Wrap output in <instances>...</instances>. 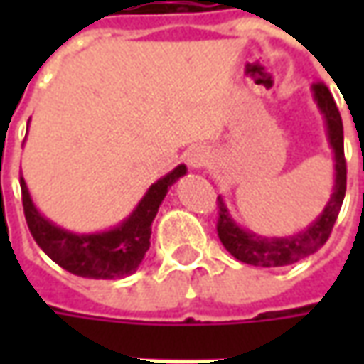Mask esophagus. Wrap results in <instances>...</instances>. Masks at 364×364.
I'll return each instance as SVG.
<instances>
[{"mask_svg": "<svg viewBox=\"0 0 364 364\" xmlns=\"http://www.w3.org/2000/svg\"><path fill=\"white\" fill-rule=\"evenodd\" d=\"M187 161H189V166L193 169H200V167L208 166L213 161V154L206 146H197L187 154Z\"/></svg>", "mask_w": 364, "mask_h": 364, "instance_id": "34e87169", "label": "esophagus"}]
</instances>
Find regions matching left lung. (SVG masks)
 I'll use <instances>...</instances> for the list:
<instances>
[{"mask_svg": "<svg viewBox=\"0 0 364 364\" xmlns=\"http://www.w3.org/2000/svg\"><path fill=\"white\" fill-rule=\"evenodd\" d=\"M312 97L326 124L329 148L333 151V193L329 197L328 205L323 206L321 214L316 220L306 226L302 232L292 236L269 237L259 236L252 230L242 228L230 214L224 198L218 197V237L222 245L228 250L237 261L255 265V267H284L296 261L304 259L320 250L328 242L331 228L337 220V214L341 210L345 198V185H347V166L343 154V122L337 111V105L329 90L323 83H314Z\"/></svg>", "mask_w": 364, "mask_h": 364, "instance_id": "left-lung-1", "label": "left lung"}]
</instances>
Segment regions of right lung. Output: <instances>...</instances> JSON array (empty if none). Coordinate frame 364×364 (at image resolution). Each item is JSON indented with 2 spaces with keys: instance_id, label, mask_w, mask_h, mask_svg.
<instances>
[{
  "instance_id": "add662e5",
  "label": "right lung",
  "mask_w": 364,
  "mask_h": 364,
  "mask_svg": "<svg viewBox=\"0 0 364 364\" xmlns=\"http://www.w3.org/2000/svg\"><path fill=\"white\" fill-rule=\"evenodd\" d=\"M185 173L187 167L181 164L164 175L146 191L128 218L105 232L75 234L44 218L31 198L27 183L21 177L23 210L35 242L60 267L85 279H122L140 267L144 255L150 250L151 222L159 205L164 203L169 187Z\"/></svg>"
}]
</instances>
